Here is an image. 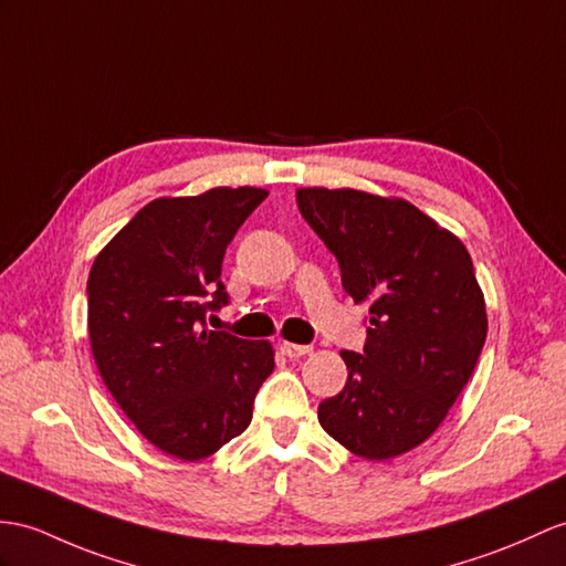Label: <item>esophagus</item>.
I'll list each match as a JSON object with an SVG mask.
<instances>
[{"instance_id": "34e87169", "label": "esophagus", "mask_w": 566, "mask_h": 566, "mask_svg": "<svg viewBox=\"0 0 566 566\" xmlns=\"http://www.w3.org/2000/svg\"><path fill=\"white\" fill-rule=\"evenodd\" d=\"M281 353L285 357H291V360H297V357H302V355H310L312 348L310 346H300V343H283Z\"/></svg>"}]
</instances>
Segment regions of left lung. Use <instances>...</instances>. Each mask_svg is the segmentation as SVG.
<instances>
[{
	"label": "left lung",
	"instance_id": "left-lung-1",
	"mask_svg": "<svg viewBox=\"0 0 566 566\" xmlns=\"http://www.w3.org/2000/svg\"><path fill=\"white\" fill-rule=\"evenodd\" d=\"M297 209L338 259L346 293L369 302L365 348L340 350L348 381L319 403V422L355 457H401L447 418L485 346L471 254L403 199L307 187Z\"/></svg>",
	"mask_w": 566,
	"mask_h": 566
}]
</instances>
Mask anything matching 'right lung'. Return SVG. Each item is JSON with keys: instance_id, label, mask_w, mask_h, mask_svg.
I'll list each match as a JSON object with an SVG mask.
<instances>
[{"instance_id": "right-lung-1", "label": "right lung", "mask_w": 566, "mask_h": 566, "mask_svg": "<svg viewBox=\"0 0 566 566\" xmlns=\"http://www.w3.org/2000/svg\"><path fill=\"white\" fill-rule=\"evenodd\" d=\"M266 197L216 187L150 201L88 273V338L105 387L150 444L182 461L211 457L250 427L275 367L269 340L206 326L228 305V244Z\"/></svg>"}]
</instances>
